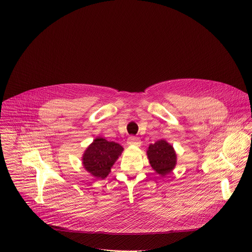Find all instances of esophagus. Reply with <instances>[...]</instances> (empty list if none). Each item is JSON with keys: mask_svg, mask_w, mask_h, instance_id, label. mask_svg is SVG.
Listing matches in <instances>:
<instances>
[{"mask_svg": "<svg viewBox=\"0 0 252 252\" xmlns=\"http://www.w3.org/2000/svg\"><path fill=\"white\" fill-rule=\"evenodd\" d=\"M127 145L138 147V146H140V139H139L138 137L130 136V137H128V139H127Z\"/></svg>", "mask_w": 252, "mask_h": 252, "instance_id": "1", "label": "esophagus"}]
</instances>
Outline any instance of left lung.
Segmentation results:
<instances>
[{"mask_svg": "<svg viewBox=\"0 0 252 252\" xmlns=\"http://www.w3.org/2000/svg\"><path fill=\"white\" fill-rule=\"evenodd\" d=\"M147 155L153 169L161 176L170 173L176 165L177 158L175 151L165 139H159L155 143H151Z\"/></svg>", "mask_w": 252, "mask_h": 252, "instance_id": "1", "label": "left lung"}]
</instances>
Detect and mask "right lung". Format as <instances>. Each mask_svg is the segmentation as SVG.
Masks as SVG:
<instances>
[{
	"label": "right lung",
	"mask_w": 252,
	"mask_h": 252,
	"mask_svg": "<svg viewBox=\"0 0 252 252\" xmlns=\"http://www.w3.org/2000/svg\"><path fill=\"white\" fill-rule=\"evenodd\" d=\"M123 151L124 148L118 142L95 137L83 155V166L95 178L103 179L109 175Z\"/></svg>",
	"instance_id": "obj_1"
}]
</instances>
